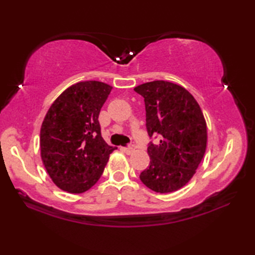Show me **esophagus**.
I'll use <instances>...</instances> for the list:
<instances>
[{"label": "esophagus", "mask_w": 255, "mask_h": 255, "mask_svg": "<svg viewBox=\"0 0 255 255\" xmlns=\"http://www.w3.org/2000/svg\"><path fill=\"white\" fill-rule=\"evenodd\" d=\"M122 150L124 151L125 153H127V154H131L133 151H134V149L132 148V147H126V148H122Z\"/></svg>", "instance_id": "esophagus-1"}]
</instances>
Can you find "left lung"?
Segmentation results:
<instances>
[{"label": "left lung", "instance_id": "obj_1", "mask_svg": "<svg viewBox=\"0 0 255 255\" xmlns=\"http://www.w3.org/2000/svg\"><path fill=\"white\" fill-rule=\"evenodd\" d=\"M144 99L149 137L158 133L160 144L150 142L149 166L140 180L152 191L175 192L191 181L207 145V126L198 103L183 86L152 81L133 89Z\"/></svg>", "mask_w": 255, "mask_h": 255}]
</instances>
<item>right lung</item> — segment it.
I'll return each mask as SVG.
<instances>
[{"mask_svg":"<svg viewBox=\"0 0 255 255\" xmlns=\"http://www.w3.org/2000/svg\"><path fill=\"white\" fill-rule=\"evenodd\" d=\"M112 86L84 81L70 86L48 110L40 129V155L52 182L62 191L84 193L100 180L110 154L99 115Z\"/></svg>","mask_w":255,"mask_h":255,"instance_id":"obj_1","label":"right lung"}]
</instances>
